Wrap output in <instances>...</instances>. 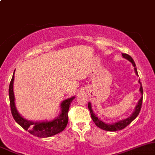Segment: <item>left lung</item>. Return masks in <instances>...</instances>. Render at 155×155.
<instances>
[{
	"mask_svg": "<svg viewBox=\"0 0 155 155\" xmlns=\"http://www.w3.org/2000/svg\"><path fill=\"white\" fill-rule=\"evenodd\" d=\"M123 57L126 59H127L128 61H130L131 63L132 64L134 67V70H135V73L137 76H138V71H137V68L136 66H135V63L134 61V60L132 59V57L130 55L127 54H125V53H123L122 54ZM138 83L140 84V89L139 91L141 94V97L140 98V100L138 101V104L136 105L135 108V111L132 113V114L130 116H129L128 118L124 119H122V120H119L118 122H116L114 123H107L105 122H103L101 119H100V118L97 117V116L95 115V113H94L92 110V107H91V103H88V109L90 110V113H91V118H92L93 121H94V123H95L96 126L97 127L101 128V129L103 130H106V131H110V132H116V131H119V130H122L124 128H126L128 125L132 123V121L135 119V118L138 116V115L139 114V112L141 110V104H142V99H143V88L142 86H141V83L140 82V81H138Z\"/></svg>",
	"mask_w": 155,
	"mask_h": 155,
	"instance_id": "left-lung-1",
	"label": "left lung"
}]
</instances>
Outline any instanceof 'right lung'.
I'll return each mask as SVG.
<instances>
[{
    "mask_svg": "<svg viewBox=\"0 0 155 155\" xmlns=\"http://www.w3.org/2000/svg\"><path fill=\"white\" fill-rule=\"evenodd\" d=\"M14 73L13 74L12 79L10 83L9 87V97H10V105L11 113L15 119V121L25 130L28 131L30 134L39 138H48L53 136L56 134L62 132L67 126L68 121L69 107L71 103L72 102L75 97H71L70 98L65 99L61 103V113L55 119L50 121H40V122H35V121L27 120L24 119L17 110L15 105V97L14 94Z\"/></svg>",
    "mask_w": 155,
    "mask_h": 155,
    "instance_id": "right-lung-1",
    "label": "right lung"
}]
</instances>
